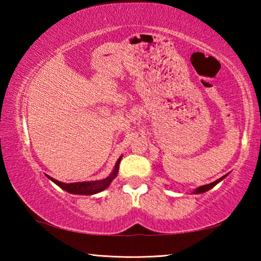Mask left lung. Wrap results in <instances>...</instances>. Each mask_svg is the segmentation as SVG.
Masks as SVG:
<instances>
[{"mask_svg": "<svg viewBox=\"0 0 261 261\" xmlns=\"http://www.w3.org/2000/svg\"><path fill=\"white\" fill-rule=\"evenodd\" d=\"M227 176H228V174H226L224 176H222V177H221V178L216 179V180H214V182H212V183H210V184H206V185H201V187H198L196 190H194L193 193H194V194H200V193H204V192H206V191H208V190H211L212 188H214L216 184H219V183L221 182V180L226 178Z\"/></svg>", "mask_w": 261, "mask_h": 261, "instance_id": "obj_1", "label": "left lung"}]
</instances>
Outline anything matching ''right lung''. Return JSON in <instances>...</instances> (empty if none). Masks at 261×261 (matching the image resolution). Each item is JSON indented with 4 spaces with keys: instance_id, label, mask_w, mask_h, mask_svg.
<instances>
[{
    "instance_id": "1",
    "label": "right lung",
    "mask_w": 261,
    "mask_h": 261,
    "mask_svg": "<svg viewBox=\"0 0 261 261\" xmlns=\"http://www.w3.org/2000/svg\"><path fill=\"white\" fill-rule=\"evenodd\" d=\"M122 160V156L118 158V160L115 163V167L112 173L103 179L99 180H91V182H76V183H63L60 182L55 178L50 177L49 175H46L48 179H50L51 182H54L56 185H59L61 189L65 190V191L72 194H85V196H91V194L99 193L103 190L107 189L110 183L113 182V179L116 177L118 174V168H120V162Z\"/></svg>"
}]
</instances>
